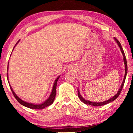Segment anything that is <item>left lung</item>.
<instances>
[{"mask_svg":"<svg viewBox=\"0 0 133 133\" xmlns=\"http://www.w3.org/2000/svg\"><path fill=\"white\" fill-rule=\"evenodd\" d=\"M114 41L116 42V43H117V44L118 45V46H119V47L120 50H121V51L122 52V54L123 57V62H124V65H125V75H124V77H123L122 83V84H121V86L120 87V88H119V90H118L117 94H116L115 95L113 96V97H111L110 99L107 100V101H103V102H91V101H88V100H87V99H84V98H83L82 96L81 95V93H80V92H79V88H78V89H77L78 97H79L80 100H81V101L83 103H85V104L92 105V106H94V107H99V106H102V105H106V104H107V103H109L111 102L114 101V100H116V99H117V98L118 97V96H119L120 93H121L122 90L123 85H124V83H125V79H126L127 71H128V68H127V59H126V57H125L124 51H123L122 47V46H121V43L119 42V41H118V40L116 39V38L114 37Z\"/></svg>","mask_w":133,"mask_h":133,"instance_id":"1","label":"left lung"}]
</instances>
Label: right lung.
<instances>
[{"instance_id":"obj_1","label":"right lung","mask_w":133,"mask_h":133,"mask_svg":"<svg viewBox=\"0 0 133 133\" xmlns=\"http://www.w3.org/2000/svg\"><path fill=\"white\" fill-rule=\"evenodd\" d=\"M19 41L17 42V43H16V44L15 45V46H14L13 49H12V51L14 50V48H15V46H16V45H17V43H19ZM8 65H9V62L8 63V68H7V71H8V68H9ZM59 77H60V76H58V77H57V79L55 80V81H54L53 86H52V89L51 92L50 96H49V97L48 98V99H47L45 102H43V103H40V104H34V103H29V102H25L24 101H23L22 99H21L19 97H18V96H17V94H16L15 92H14L13 90H12V87H11V86L10 82H9L8 74V73H7V80H8L9 85H10L11 90L12 94H13V95H14V97H15L16 100H17V101L21 103V105H22L23 106L26 107H27V108H29L34 109V110H42V109L46 108V107H48V106H50V105H51L52 103L54 102V99H55V97H56V86H57V81L59 79Z\"/></svg>"}]
</instances>
